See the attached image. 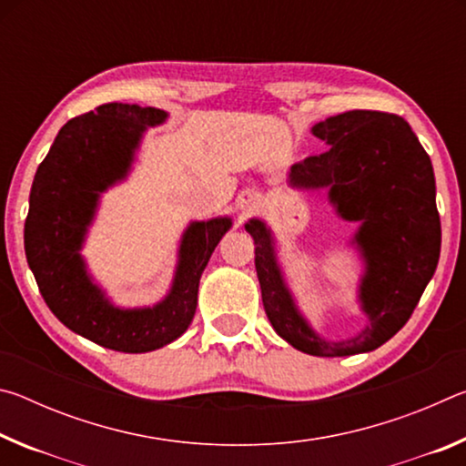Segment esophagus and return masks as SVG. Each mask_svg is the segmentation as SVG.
<instances>
[{
  "label": "esophagus",
  "instance_id": "34e87169",
  "mask_svg": "<svg viewBox=\"0 0 466 466\" xmlns=\"http://www.w3.org/2000/svg\"><path fill=\"white\" fill-rule=\"evenodd\" d=\"M242 208H244V211H252V209H255V208H257V197H255V195H248Z\"/></svg>",
  "mask_w": 466,
  "mask_h": 466
}]
</instances>
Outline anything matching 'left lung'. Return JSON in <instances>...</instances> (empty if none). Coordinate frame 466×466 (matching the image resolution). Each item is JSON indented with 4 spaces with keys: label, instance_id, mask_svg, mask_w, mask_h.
Here are the masks:
<instances>
[{
    "label": "left lung",
    "instance_id": "obj_1",
    "mask_svg": "<svg viewBox=\"0 0 466 466\" xmlns=\"http://www.w3.org/2000/svg\"><path fill=\"white\" fill-rule=\"evenodd\" d=\"M327 152L291 167L289 183L329 188L337 214L361 222L356 244L366 258L360 299L370 319L358 337L330 343L306 325L283 283L267 226H244L255 240V267L267 317L296 350L319 358L372 351L411 319L440 258L436 180L428 152L403 116L347 110L317 123Z\"/></svg>",
    "mask_w": 466,
    "mask_h": 466
}]
</instances>
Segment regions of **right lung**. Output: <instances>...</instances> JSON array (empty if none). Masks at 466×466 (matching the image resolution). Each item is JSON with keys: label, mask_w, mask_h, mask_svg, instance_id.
<instances>
[{"label": "right lung", "mask_w": 466, "mask_h": 466, "mask_svg": "<svg viewBox=\"0 0 466 466\" xmlns=\"http://www.w3.org/2000/svg\"><path fill=\"white\" fill-rule=\"evenodd\" d=\"M164 119L160 108L123 102L74 116L59 129L30 188L25 248L41 296L67 329L115 351H154L185 333L201 273L232 226L228 218L188 226L170 294L154 309H115L86 275L80 247L98 195L127 175L141 133Z\"/></svg>", "instance_id": "add662e5"}]
</instances>
